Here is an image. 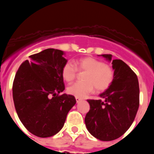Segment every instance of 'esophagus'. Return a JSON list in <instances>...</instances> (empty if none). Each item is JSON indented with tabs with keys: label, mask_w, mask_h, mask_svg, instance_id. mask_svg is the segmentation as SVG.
Here are the masks:
<instances>
[{
	"label": "esophagus",
	"mask_w": 154,
	"mask_h": 154,
	"mask_svg": "<svg viewBox=\"0 0 154 154\" xmlns=\"http://www.w3.org/2000/svg\"><path fill=\"white\" fill-rule=\"evenodd\" d=\"M75 99H76V102H77V103H79V102L82 100L81 98H79V97H75Z\"/></svg>",
	"instance_id": "esophagus-1"
}]
</instances>
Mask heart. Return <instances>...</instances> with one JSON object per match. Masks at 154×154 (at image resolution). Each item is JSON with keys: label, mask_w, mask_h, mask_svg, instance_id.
Here are the masks:
<instances>
[{"label": "heart", "mask_w": 154, "mask_h": 154, "mask_svg": "<svg viewBox=\"0 0 154 154\" xmlns=\"http://www.w3.org/2000/svg\"><path fill=\"white\" fill-rule=\"evenodd\" d=\"M77 69L86 72V74L84 77L85 82H76L68 87V92L75 97H85L94 90V88L96 92H103L113 81L114 72L112 68L92 57L80 58L75 62V66L71 62L65 63L62 71L64 79L68 82H72L76 77Z\"/></svg>", "instance_id": "heart-1"}]
</instances>
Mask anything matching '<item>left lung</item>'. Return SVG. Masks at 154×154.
<instances>
[{
    "mask_svg": "<svg viewBox=\"0 0 154 154\" xmlns=\"http://www.w3.org/2000/svg\"><path fill=\"white\" fill-rule=\"evenodd\" d=\"M112 62L114 79L109 89L99 95L102 99H88L90 109L86 114L87 130L98 140L111 141L123 135L133 123L140 105L137 75L120 59L101 55Z\"/></svg>",
    "mask_w": 154,
    "mask_h": 154,
    "instance_id": "obj_1",
    "label": "left lung"
}]
</instances>
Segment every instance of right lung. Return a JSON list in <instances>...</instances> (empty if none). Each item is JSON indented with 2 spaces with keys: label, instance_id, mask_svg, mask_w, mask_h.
<instances>
[{
  "label": "right lung",
  "instance_id": "add662e5",
  "mask_svg": "<svg viewBox=\"0 0 154 154\" xmlns=\"http://www.w3.org/2000/svg\"><path fill=\"white\" fill-rule=\"evenodd\" d=\"M64 51L48 48L30 55L19 67L13 82L16 112L27 130L38 137H52L62 130L76 100L65 90Z\"/></svg>",
  "mask_w": 154,
  "mask_h": 154
}]
</instances>
